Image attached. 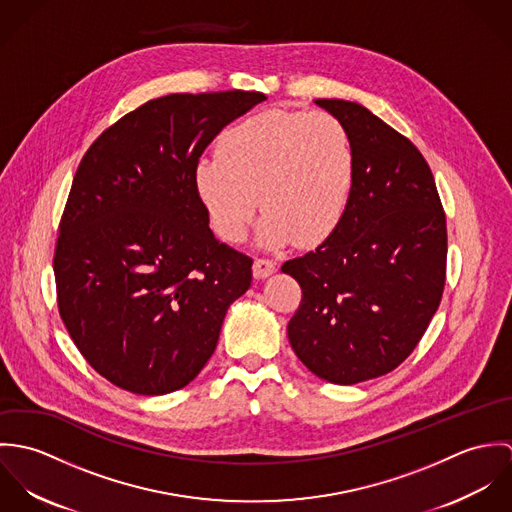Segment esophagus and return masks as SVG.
Instances as JSON below:
<instances>
[{"mask_svg": "<svg viewBox=\"0 0 512 512\" xmlns=\"http://www.w3.org/2000/svg\"><path fill=\"white\" fill-rule=\"evenodd\" d=\"M276 272V262L274 260H266V258H258L254 260L252 266V274L256 280H266Z\"/></svg>", "mask_w": 512, "mask_h": 512, "instance_id": "1", "label": "esophagus"}]
</instances>
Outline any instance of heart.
<instances>
[{"label":"heart","mask_w":512,"mask_h":512,"mask_svg":"<svg viewBox=\"0 0 512 512\" xmlns=\"http://www.w3.org/2000/svg\"><path fill=\"white\" fill-rule=\"evenodd\" d=\"M353 175L355 153L341 120L276 108L228 128L219 157L197 163L195 185L224 240L244 238L260 199V246H315L343 219Z\"/></svg>","instance_id":"obj_1"}]
</instances>
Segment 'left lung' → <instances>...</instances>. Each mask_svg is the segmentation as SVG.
<instances>
[{"label": "left lung", "instance_id": "8db88e82", "mask_svg": "<svg viewBox=\"0 0 512 512\" xmlns=\"http://www.w3.org/2000/svg\"><path fill=\"white\" fill-rule=\"evenodd\" d=\"M315 106L347 128L355 175L333 234L282 266L303 292L288 339L315 376L357 384L400 365L438 311L445 215L434 175L410 140L357 102Z\"/></svg>", "mask_w": 512, "mask_h": 512}]
</instances>
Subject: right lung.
Masks as SVG:
<instances>
[{
    "instance_id": "add662e5",
    "label": "right lung",
    "mask_w": 512,
    "mask_h": 512,
    "mask_svg": "<svg viewBox=\"0 0 512 512\" xmlns=\"http://www.w3.org/2000/svg\"><path fill=\"white\" fill-rule=\"evenodd\" d=\"M262 100L244 90L149 100L76 169L53 260L59 311L88 365L128 392L187 386L250 288L252 260L215 238L195 167Z\"/></svg>"
}]
</instances>
